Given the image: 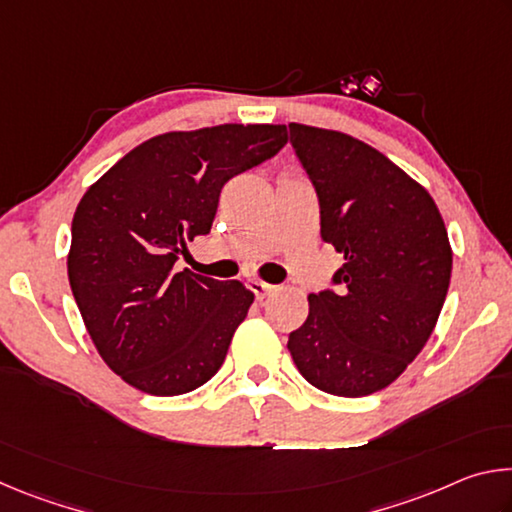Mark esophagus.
I'll use <instances>...</instances> for the list:
<instances>
[{"instance_id": "34e87169", "label": "esophagus", "mask_w": 512, "mask_h": 512, "mask_svg": "<svg viewBox=\"0 0 512 512\" xmlns=\"http://www.w3.org/2000/svg\"><path fill=\"white\" fill-rule=\"evenodd\" d=\"M248 287H250V291H253L255 293V296L259 298V300H262V298H266L268 296V293H271L275 287H273V284H268V282H262V280H250L248 282Z\"/></svg>"}]
</instances>
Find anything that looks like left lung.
<instances>
[{
  "instance_id": "1",
  "label": "left lung",
  "mask_w": 512,
  "mask_h": 512,
  "mask_svg": "<svg viewBox=\"0 0 512 512\" xmlns=\"http://www.w3.org/2000/svg\"><path fill=\"white\" fill-rule=\"evenodd\" d=\"M289 135L316 189L320 237L345 259L336 289L309 293L289 352L320 391L377 393L438 323L452 277L445 221L427 189L366 142L305 124H289Z\"/></svg>"
}]
</instances>
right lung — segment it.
Here are the masks:
<instances>
[{"label":"right lung","mask_w":512,"mask_h":512,"mask_svg":"<svg viewBox=\"0 0 512 512\" xmlns=\"http://www.w3.org/2000/svg\"><path fill=\"white\" fill-rule=\"evenodd\" d=\"M287 144L282 124H223L151 137L94 183L72 221L67 275L101 359L149 395L210 381L253 305L244 284L178 271L212 228L223 185Z\"/></svg>","instance_id":"1"}]
</instances>
